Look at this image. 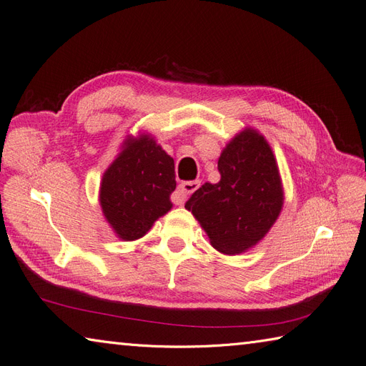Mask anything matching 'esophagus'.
Returning a JSON list of instances; mask_svg holds the SVG:
<instances>
[{
    "instance_id": "esophagus-1",
    "label": "esophagus",
    "mask_w": 366,
    "mask_h": 366,
    "mask_svg": "<svg viewBox=\"0 0 366 366\" xmlns=\"http://www.w3.org/2000/svg\"><path fill=\"white\" fill-rule=\"evenodd\" d=\"M200 187V182L194 180V182H183L182 184H179V189H177L175 195H174V203L175 204H183L189 195L197 191Z\"/></svg>"
}]
</instances>
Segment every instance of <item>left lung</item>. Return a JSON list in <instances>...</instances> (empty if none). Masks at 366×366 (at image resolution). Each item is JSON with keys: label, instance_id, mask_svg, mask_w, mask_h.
<instances>
[{"label": "left lung", "instance_id": "8db88e82", "mask_svg": "<svg viewBox=\"0 0 366 366\" xmlns=\"http://www.w3.org/2000/svg\"><path fill=\"white\" fill-rule=\"evenodd\" d=\"M218 171L219 182H206L184 207L200 223L210 246L235 257L269 234L284 206V186L270 143L252 127L226 143Z\"/></svg>", "mask_w": 366, "mask_h": 366}]
</instances>
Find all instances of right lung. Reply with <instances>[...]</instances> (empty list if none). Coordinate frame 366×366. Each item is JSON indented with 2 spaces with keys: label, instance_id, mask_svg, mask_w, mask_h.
Returning a JSON list of instances; mask_svg holds the SVG:
<instances>
[{
  "label": "right lung",
  "instance_id": "obj_1",
  "mask_svg": "<svg viewBox=\"0 0 366 366\" xmlns=\"http://www.w3.org/2000/svg\"><path fill=\"white\" fill-rule=\"evenodd\" d=\"M175 186L174 159L151 132L140 131L127 136L105 169L99 204L119 239L136 241L172 209Z\"/></svg>",
  "mask_w": 366,
  "mask_h": 366
}]
</instances>
